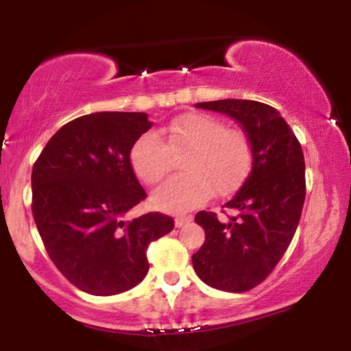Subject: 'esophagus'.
<instances>
[{
    "mask_svg": "<svg viewBox=\"0 0 351 351\" xmlns=\"http://www.w3.org/2000/svg\"><path fill=\"white\" fill-rule=\"evenodd\" d=\"M188 223H191V216H180V217H176V219H175L176 228L186 226Z\"/></svg>",
    "mask_w": 351,
    "mask_h": 351,
    "instance_id": "obj_1",
    "label": "esophagus"
}]
</instances>
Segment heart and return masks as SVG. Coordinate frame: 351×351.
<instances>
[{"mask_svg": "<svg viewBox=\"0 0 351 351\" xmlns=\"http://www.w3.org/2000/svg\"><path fill=\"white\" fill-rule=\"evenodd\" d=\"M188 152L181 170L153 191L152 203L160 211L184 213L217 195H231L251 168V145L239 130H228L224 122L201 112H189L167 127L147 132L134 143L130 163L145 184H155L171 167V153Z\"/></svg>", "mask_w": 351, "mask_h": 351, "instance_id": "heart-1", "label": "heart"}]
</instances>
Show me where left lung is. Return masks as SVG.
Masks as SVG:
<instances>
[{
  "label": "left lung",
  "instance_id": "obj_1",
  "mask_svg": "<svg viewBox=\"0 0 351 351\" xmlns=\"http://www.w3.org/2000/svg\"><path fill=\"white\" fill-rule=\"evenodd\" d=\"M196 107L226 114L241 123L252 153L251 173L224 208L239 215L228 223L199 211L206 232L193 267L217 291L245 292L267 279L287 251L305 201V163L292 128L276 108L256 100L224 99Z\"/></svg>",
  "mask_w": 351,
  "mask_h": 351
}]
</instances>
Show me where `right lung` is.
I'll use <instances>...</instances> for the list:
<instances>
[{
  "instance_id": "obj_1",
  "label": "right lung",
  "mask_w": 351,
  "mask_h": 351,
  "mask_svg": "<svg viewBox=\"0 0 351 351\" xmlns=\"http://www.w3.org/2000/svg\"><path fill=\"white\" fill-rule=\"evenodd\" d=\"M152 122L142 112H97L59 128L34 162V223L60 274L90 295L130 291L147 276V249L175 228L162 213L125 221L147 198L130 150Z\"/></svg>"
}]
</instances>
